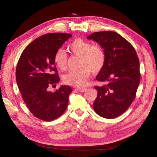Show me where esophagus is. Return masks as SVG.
<instances>
[{
  "instance_id": "34e87169",
  "label": "esophagus",
  "mask_w": 157,
  "mask_h": 157,
  "mask_svg": "<svg viewBox=\"0 0 157 157\" xmlns=\"http://www.w3.org/2000/svg\"><path fill=\"white\" fill-rule=\"evenodd\" d=\"M77 90L79 91V92H84L86 90V88L85 87H79V88H77Z\"/></svg>"
}]
</instances>
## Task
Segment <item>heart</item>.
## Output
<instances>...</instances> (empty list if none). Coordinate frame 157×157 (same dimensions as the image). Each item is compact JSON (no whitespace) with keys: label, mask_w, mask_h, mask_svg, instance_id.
I'll return each instance as SVG.
<instances>
[{"label":"heart","mask_w":157,"mask_h":157,"mask_svg":"<svg viewBox=\"0 0 157 157\" xmlns=\"http://www.w3.org/2000/svg\"><path fill=\"white\" fill-rule=\"evenodd\" d=\"M68 50L73 55L80 56L78 70L71 71L63 76L66 84L73 86H83L92 73H98L105 65V52L99 45L93 44L81 39H75L67 46ZM54 62L58 69L64 71L67 65V55L62 50L55 53Z\"/></svg>","instance_id":"b5f03b06"}]
</instances>
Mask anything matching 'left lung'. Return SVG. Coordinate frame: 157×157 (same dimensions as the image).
I'll return each instance as SVG.
<instances>
[{"label":"left lung","instance_id":"1","mask_svg":"<svg viewBox=\"0 0 157 157\" xmlns=\"http://www.w3.org/2000/svg\"><path fill=\"white\" fill-rule=\"evenodd\" d=\"M87 39L99 44L106 56L96 79L107 84L95 86L94 109L103 118H115L125 112L136 96L140 79L139 57L132 44L115 32H96Z\"/></svg>","mask_w":157,"mask_h":157}]
</instances>
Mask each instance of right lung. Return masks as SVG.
Returning <instances> with one entry per match:
<instances>
[{
	"mask_svg": "<svg viewBox=\"0 0 157 157\" xmlns=\"http://www.w3.org/2000/svg\"><path fill=\"white\" fill-rule=\"evenodd\" d=\"M71 34L50 33L34 40L21 53L16 69L18 89L30 112L45 121L55 120L66 111L70 86L62 85L54 93L48 87L59 82L54 55Z\"/></svg>",
	"mask_w": 157,
	"mask_h": 157,
	"instance_id": "right-lung-1",
	"label": "right lung"
}]
</instances>
